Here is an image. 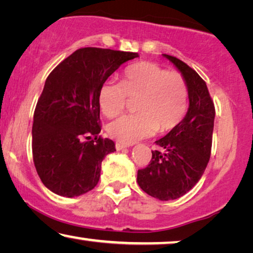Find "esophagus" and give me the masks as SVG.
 <instances>
[{
  "mask_svg": "<svg viewBox=\"0 0 253 253\" xmlns=\"http://www.w3.org/2000/svg\"><path fill=\"white\" fill-rule=\"evenodd\" d=\"M126 148H127V145L120 144V143H116V149L118 150V151H120V150H124V149H126Z\"/></svg>",
  "mask_w": 253,
  "mask_h": 253,
  "instance_id": "1",
  "label": "esophagus"
}]
</instances>
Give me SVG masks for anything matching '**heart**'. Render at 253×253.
<instances>
[{"instance_id": "b5f03b06", "label": "heart", "mask_w": 253, "mask_h": 253, "mask_svg": "<svg viewBox=\"0 0 253 253\" xmlns=\"http://www.w3.org/2000/svg\"><path fill=\"white\" fill-rule=\"evenodd\" d=\"M131 99H138L136 115H124L108 125L112 138L131 144L156 131H169L185 118L188 108L186 81L177 71H168L152 62L128 67L123 83L108 79L99 90V104L107 117L124 110Z\"/></svg>"}]
</instances>
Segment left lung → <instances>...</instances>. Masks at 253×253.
I'll use <instances>...</instances> for the list:
<instances>
[{"mask_svg":"<svg viewBox=\"0 0 253 253\" xmlns=\"http://www.w3.org/2000/svg\"><path fill=\"white\" fill-rule=\"evenodd\" d=\"M163 55L186 81L190 105L183 122L156 141L149 166L137 171V183L151 197L169 201L186 194L206 170L212 144L214 105L197 71L175 56Z\"/></svg>","mask_w":253,"mask_h":253,"instance_id":"obj_1","label":"left lung"}]
</instances>
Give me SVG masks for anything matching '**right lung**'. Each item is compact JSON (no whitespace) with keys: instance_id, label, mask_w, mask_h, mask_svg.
Wrapping results in <instances>:
<instances>
[{"instance_id":"add662e5","label":"right lung","mask_w":253,"mask_h":253,"mask_svg":"<svg viewBox=\"0 0 253 253\" xmlns=\"http://www.w3.org/2000/svg\"><path fill=\"white\" fill-rule=\"evenodd\" d=\"M134 58L138 54L84 47L48 75L34 112L32 146L37 174L53 193L74 198L96 186L102 160L116 151L114 141L99 136V90Z\"/></svg>"}]
</instances>
